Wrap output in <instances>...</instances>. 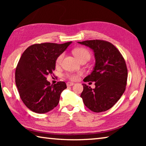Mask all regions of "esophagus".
<instances>
[{
    "label": "esophagus",
    "mask_w": 146,
    "mask_h": 146,
    "mask_svg": "<svg viewBox=\"0 0 146 146\" xmlns=\"http://www.w3.org/2000/svg\"><path fill=\"white\" fill-rule=\"evenodd\" d=\"M74 85V83L73 82H68L67 83V86H72Z\"/></svg>",
    "instance_id": "esophagus-1"
}]
</instances>
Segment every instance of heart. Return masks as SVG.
<instances>
[{"instance_id": "b5f03b06", "label": "heart", "mask_w": 146, "mask_h": 146, "mask_svg": "<svg viewBox=\"0 0 146 146\" xmlns=\"http://www.w3.org/2000/svg\"><path fill=\"white\" fill-rule=\"evenodd\" d=\"M73 53L75 56L79 60H81L83 58H90V53L87 49L84 48H76L73 50ZM64 53L60 54V55L56 59V64L57 66L60 65L62 60L64 57ZM81 75V73H68L66 75V77L70 79L71 80H76L78 78V76Z\"/></svg>"}]
</instances>
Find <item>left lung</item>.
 <instances>
[{"label":"left lung","mask_w":146,"mask_h":146,"mask_svg":"<svg viewBox=\"0 0 146 146\" xmlns=\"http://www.w3.org/2000/svg\"><path fill=\"white\" fill-rule=\"evenodd\" d=\"M78 43L92 49L96 61L92 73L84 79V82H95V88L82 84L80 97L92 111H106L117 102L125 90L127 69L124 58L108 41L90 40Z\"/></svg>","instance_id":"1"}]
</instances>
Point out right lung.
Returning <instances> with one entry per match:
<instances>
[{
    "label": "right lung",
    "instance_id": "obj_1",
    "mask_svg": "<svg viewBox=\"0 0 146 146\" xmlns=\"http://www.w3.org/2000/svg\"><path fill=\"white\" fill-rule=\"evenodd\" d=\"M71 43L33 44L22 55L16 68L15 83L21 100L32 111L45 113L58 105L67 86L61 81L51 84L46 77L53 74L56 58Z\"/></svg>",
    "mask_w": 146,
    "mask_h": 146
}]
</instances>
